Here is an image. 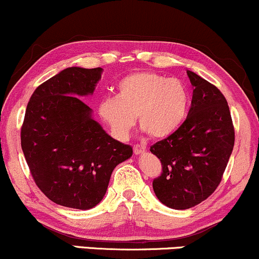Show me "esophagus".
<instances>
[{"label": "esophagus", "instance_id": "1", "mask_svg": "<svg viewBox=\"0 0 259 259\" xmlns=\"http://www.w3.org/2000/svg\"><path fill=\"white\" fill-rule=\"evenodd\" d=\"M145 150H147V147H145L144 144H136L135 147H133V152H135L136 155H138V154H143Z\"/></svg>", "mask_w": 259, "mask_h": 259}]
</instances>
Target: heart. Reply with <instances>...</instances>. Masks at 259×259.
Returning <instances> with one entry per match:
<instances>
[{"label":"heart","mask_w":259,"mask_h":259,"mask_svg":"<svg viewBox=\"0 0 259 259\" xmlns=\"http://www.w3.org/2000/svg\"><path fill=\"white\" fill-rule=\"evenodd\" d=\"M188 93L175 78L154 72L132 73L118 83L116 98L100 101L98 114L118 139L128 137L138 116L139 126L152 137L165 138L184 123Z\"/></svg>","instance_id":"obj_1"}]
</instances>
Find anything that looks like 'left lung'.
Instances as JSON below:
<instances>
[{
	"instance_id": "1",
	"label": "left lung",
	"mask_w": 259,
	"mask_h": 259,
	"mask_svg": "<svg viewBox=\"0 0 259 259\" xmlns=\"http://www.w3.org/2000/svg\"><path fill=\"white\" fill-rule=\"evenodd\" d=\"M187 74L194 88L187 118L172 135L150 147L162 165L161 176L153 181L154 193L177 210L199 204L217 190L235 143L225 97L194 72Z\"/></svg>"
}]
</instances>
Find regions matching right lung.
<instances>
[{
    "label": "right lung",
    "instance_id": "right-lung-1",
    "mask_svg": "<svg viewBox=\"0 0 259 259\" xmlns=\"http://www.w3.org/2000/svg\"><path fill=\"white\" fill-rule=\"evenodd\" d=\"M103 68L68 67L35 89L20 142L31 176L56 204L87 210L105 196L112 171L132 156L93 118L80 98L92 95Z\"/></svg>",
    "mask_w": 259,
    "mask_h": 259
}]
</instances>
